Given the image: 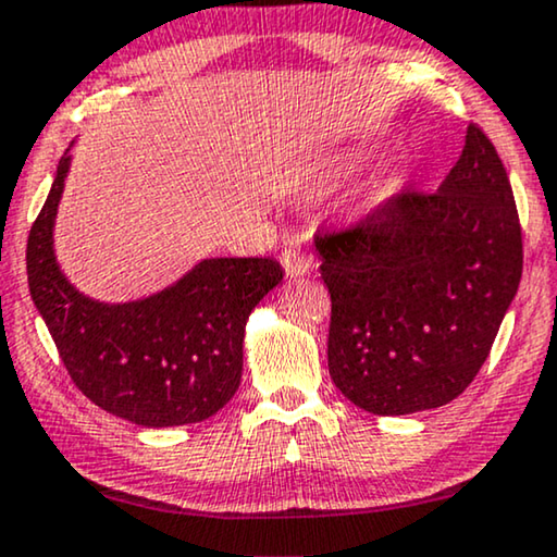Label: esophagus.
<instances>
[{
  "label": "esophagus",
  "instance_id": "34e87169",
  "mask_svg": "<svg viewBox=\"0 0 557 557\" xmlns=\"http://www.w3.org/2000/svg\"><path fill=\"white\" fill-rule=\"evenodd\" d=\"M280 262H282V268H285L289 280L308 275V272L315 268V260H312L308 252H302V249H297V247H285V252L280 255Z\"/></svg>",
  "mask_w": 557,
  "mask_h": 557
}]
</instances>
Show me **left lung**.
Segmentation results:
<instances>
[{
  "instance_id": "1",
  "label": "left lung",
  "mask_w": 557,
  "mask_h": 557,
  "mask_svg": "<svg viewBox=\"0 0 557 557\" xmlns=\"http://www.w3.org/2000/svg\"><path fill=\"white\" fill-rule=\"evenodd\" d=\"M331 293L327 371L379 417L457 398L487 360L522 277L510 178L480 125L436 191H401L315 234Z\"/></svg>"
}]
</instances>
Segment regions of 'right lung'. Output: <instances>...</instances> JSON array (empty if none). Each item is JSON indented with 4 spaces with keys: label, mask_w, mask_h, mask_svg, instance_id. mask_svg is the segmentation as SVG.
<instances>
[{
    "label": "right lung",
    "mask_w": 557,
    "mask_h": 557,
    "mask_svg": "<svg viewBox=\"0 0 557 557\" xmlns=\"http://www.w3.org/2000/svg\"><path fill=\"white\" fill-rule=\"evenodd\" d=\"M67 169L65 153L29 230L27 280L70 379L100 409L138 426L214 417L239 388L247 318L282 282L280 262L214 257L146 300H90L54 262L52 226Z\"/></svg>",
    "instance_id": "right-lung-1"
}]
</instances>
